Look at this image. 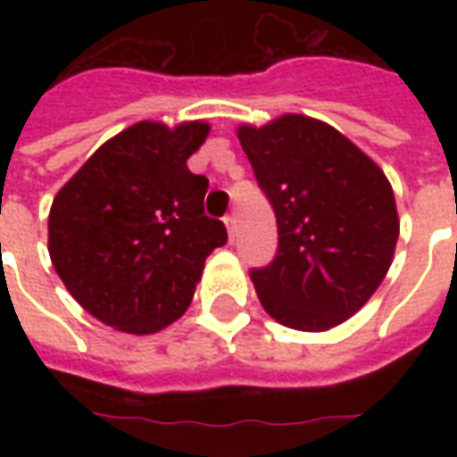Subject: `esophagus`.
Instances as JSON below:
<instances>
[{
	"label": "esophagus",
	"mask_w": 457,
	"mask_h": 457,
	"mask_svg": "<svg viewBox=\"0 0 457 457\" xmlns=\"http://www.w3.org/2000/svg\"><path fill=\"white\" fill-rule=\"evenodd\" d=\"M222 220H225V228H228L229 242H232V239H235V232H237V220H235V215H232V213L225 215V218H222Z\"/></svg>",
	"instance_id": "esophagus-1"
}]
</instances>
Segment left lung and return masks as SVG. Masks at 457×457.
<instances>
[{"label":"left lung","instance_id":"1","mask_svg":"<svg viewBox=\"0 0 457 457\" xmlns=\"http://www.w3.org/2000/svg\"><path fill=\"white\" fill-rule=\"evenodd\" d=\"M239 142L278 218V253L249 272L258 299L292 329L339 325L375 294L394 258L389 179L332 125L305 116L242 125Z\"/></svg>","mask_w":457,"mask_h":457}]
</instances>
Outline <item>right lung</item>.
Returning <instances> with one entry per match:
<instances>
[{"mask_svg":"<svg viewBox=\"0 0 457 457\" xmlns=\"http://www.w3.org/2000/svg\"><path fill=\"white\" fill-rule=\"evenodd\" d=\"M206 123H137L109 139L56 194L49 256L104 325L152 334L187 311L206 256L228 242L204 213L208 179L187 168Z\"/></svg>","mask_w":457,"mask_h":457,"instance_id":"1","label":"right lung"}]
</instances>
